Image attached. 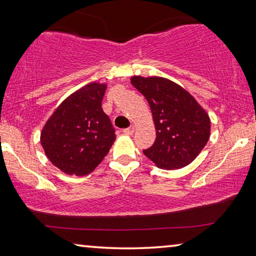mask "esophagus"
<instances>
[{"mask_svg": "<svg viewBox=\"0 0 256 256\" xmlns=\"http://www.w3.org/2000/svg\"><path fill=\"white\" fill-rule=\"evenodd\" d=\"M123 133L124 134H128V136H132V134L134 133V126L132 125V126H130L128 128H124L123 130Z\"/></svg>", "mask_w": 256, "mask_h": 256, "instance_id": "obj_1", "label": "esophagus"}]
</instances>
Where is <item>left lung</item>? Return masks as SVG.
<instances>
[{
  "label": "left lung",
  "instance_id": "obj_1",
  "mask_svg": "<svg viewBox=\"0 0 256 256\" xmlns=\"http://www.w3.org/2000/svg\"><path fill=\"white\" fill-rule=\"evenodd\" d=\"M152 112L156 141L144 150L162 170H178L196 159L210 138V118L192 94L166 78H131Z\"/></svg>",
  "mask_w": 256,
  "mask_h": 256
}]
</instances>
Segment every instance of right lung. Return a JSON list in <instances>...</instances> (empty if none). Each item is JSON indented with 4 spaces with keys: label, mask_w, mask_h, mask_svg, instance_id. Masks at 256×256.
Listing matches in <instances>:
<instances>
[{
    "label": "right lung",
    "mask_w": 256,
    "mask_h": 256,
    "mask_svg": "<svg viewBox=\"0 0 256 256\" xmlns=\"http://www.w3.org/2000/svg\"><path fill=\"white\" fill-rule=\"evenodd\" d=\"M106 84L92 82L60 102L40 133L50 162L68 175L94 170L110 150L116 136L102 102Z\"/></svg>",
    "instance_id": "obj_1"
}]
</instances>
